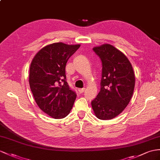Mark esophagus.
<instances>
[{
    "label": "esophagus",
    "instance_id": "1",
    "mask_svg": "<svg viewBox=\"0 0 160 160\" xmlns=\"http://www.w3.org/2000/svg\"><path fill=\"white\" fill-rule=\"evenodd\" d=\"M84 91H85V88H79L78 89V91H79L80 93H83L84 92Z\"/></svg>",
    "mask_w": 160,
    "mask_h": 160
}]
</instances>
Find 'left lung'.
I'll use <instances>...</instances> for the list:
<instances>
[{
    "label": "left lung",
    "mask_w": 160,
    "mask_h": 160,
    "mask_svg": "<svg viewBox=\"0 0 160 160\" xmlns=\"http://www.w3.org/2000/svg\"><path fill=\"white\" fill-rule=\"evenodd\" d=\"M93 51L102 62L101 90L91 102L97 118L111 120L121 113L132 98L135 85L132 66L126 56L113 46L104 44Z\"/></svg>",
    "instance_id": "left-lung-1"
}]
</instances>
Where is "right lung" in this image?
I'll use <instances>...</instances> for the list:
<instances>
[{
    "mask_svg": "<svg viewBox=\"0 0 160 160\" xmlns=\"http://www.w3.org/2000/svg\"><path fill=\"white\" fill-rule=\"evenodd\" d=\"M80 44L63 42L48 44L36 53L30 68L29 83L36 103L47 115L55 119L70 112L76 93L66 82L65 65Z\"/></svg>",
    "mask_w": 160,
    "mask_h": 160,
    "instance_id": "1",
    "label": "right lung"
}]
</instances>
